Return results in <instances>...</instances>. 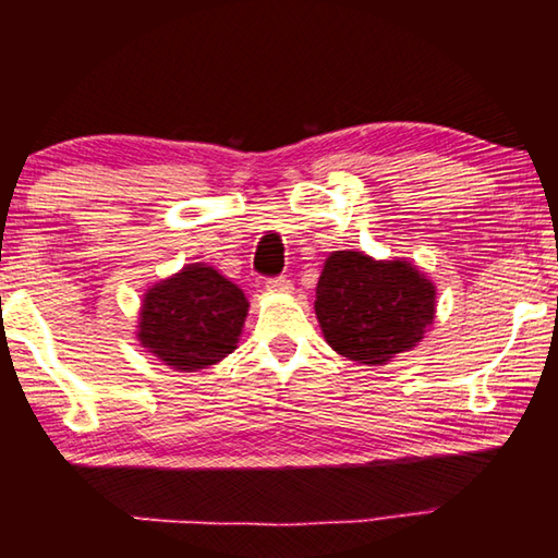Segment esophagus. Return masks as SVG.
<instances>
[{
	"label": "esophagus",
	"instance_id": "obj_1",
	"mask_svg": "<svg viewBox=\"0 0 558 558\" xmlns=\"http://www.w3.org/2000/svg\"><path fill=\"white\" fill-rule=\"evenodd\" d=\"M266 288L268 292H276V295H288V292H292V282L288 278H272Z\"/></svg>",
	"mask_w": 558,
	"mask_h": 558
}]
</instances>
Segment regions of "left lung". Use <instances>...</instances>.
Here are the masks:
<instances>
[{"instance_id":"left-lung-1","label":"left lung","mask_w":558,"mask_h":558,"mask_svg":"<svg viewBox=\"0 0 558 558\" xmlns=\"http://www.w3.org/2000/svg\"><path fill=\"white\" fill-rule=\"evenodd\" d=\"M315 292L325 342L364 366H386L396 354L411 352L436 319V286L405 258L335 251Z\"/></svg>"}]
</instances>
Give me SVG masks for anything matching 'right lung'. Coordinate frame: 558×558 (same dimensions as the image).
<instances>
[{
  "label": "right lung",
  "mask_w": 558,
  "mask_h": 558,
  "mask_svg": "<svg viewBox=\"0 0 558 558\" xmlns=\"http://www.w3.org/2000/svg\"><path fill=\"white\" fill-rule=\"evenodd\" d=\"M248 307L233 280L206 263H189L145 290L137 342L174 372L209 369L239 347Z\"/></svg>",
  "instance_id": "add662e5"
}]
</instances>
